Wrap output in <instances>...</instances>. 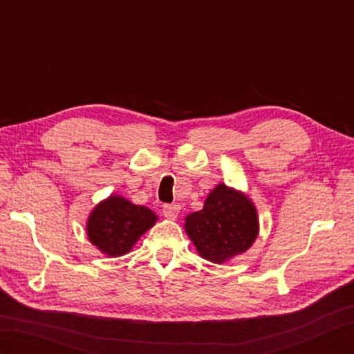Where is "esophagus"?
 <instances>
[{
    "instance_id": "1",
    "label": "esophagus",
    "mask_w": 354,
    "mask_h": 354,
    "mask_svg": "<svg viewBox=\"0 0 354 354\" xmlns=\"http://www.w3.org/2000/svg\"><path fill=\"white\" fill-rule=\"evenodd\" d=\"M179 205H176V204H171V205H164L162 207V214L167 217V219H176L178 217V214H179Z\"/></svg>"
}]
</instances>
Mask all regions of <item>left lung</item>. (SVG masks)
I'll return each instance as SVG.
<instances>
[{"mask_svg": "<svg viewBox=\"0 0 354 354\" xmlns=\"http://www.w3.org/2000/svg\"><path fill=\"white\" fill-rule=\"evenodd\" d=\"M184 230L202 259L223 265L257 240L259 213L246 193L221 183L208 193L202 209L185 217Z\"/></svg>", "mask_w": 354, "mask_h": 354, "instance_id": "obj_1", "label": "left lung"}]
</instances>
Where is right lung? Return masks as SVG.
<instances>
[{
	"label": "right lung",
	"mask_w": 354,
	"mask_h": 354,
	"mask_svg": "<svg viewBox=\"0 0 354 354\" xmlns=\"http://www.w3.org/2000/svg\"><path fill=\"white\" fill-rule=\"evenodd\" d=\"M158 216L145 205L120 194H109L100 201L86 219V236L106 257H122L131 252L141 236L153 227Z\"/></svg>",
	"instance_id": "add662e5"
}]
</instances>
